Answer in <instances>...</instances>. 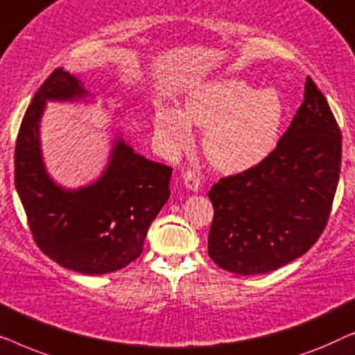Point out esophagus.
I'll return each mask as SVG.
<instances>
[{
  "mask_svg": "<svg viewBox=\"0 0 355 355\" xmlns=\"http://www.w3.org/2000/svg\"><path fill=\"white\" fill-rule=\"evenodd\" d=\"M182 179H184V184H186L187 189H191V191H193V192L198 191V186H200V178H198V174L196 171H192V169H186V171L182 173Z\"/></svg>",
  "mask_w": 355,
  "mask_h": 355,
  "instance_id": "34e87169",
  "label": "esophagus"
}]
</instances>
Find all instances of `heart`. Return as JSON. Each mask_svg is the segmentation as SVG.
Returning a JSON list of instances; mask_svg holds the SVG:
<instances>
[{
    "instance_id": "obj_1",
    "label": "heart",
    "mask_w": 355,
    "mask_h": 355,
    "mask_svg": "<svg viewBox=\"0 0 355 355\" xmlns=\"http://www.w3.org/2000/svg\"><path fill=\"white\" fill-rule=\"evenodd\" d=\"M284 105L275 90L255 92L237 79L198 87L184 101L182 113L162 108L155 116L159 142L171 153L191 144V124L203 128L202 148L211 166L225 173L252 168L278 139Z\"/></svg>"
}]
</instances>
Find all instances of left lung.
<instances>
[{
    "mask_svg": "<svg viewBox=\"0 0 355 355\" xmlns=\"http://www.w3.org/2000/svg\"><path fill=\"white\" fill-rule=\"evenodd\" d=\"M341 130L315 82L268 157L221 178L208 192V255L234 275L278 270L304 255L327 227L341 169Z\"/></svg>",
    "mask_w": 355,
    "mask_h": 355,
    "instance_id": "1",
    "label": "left lung"
}]
</instances>
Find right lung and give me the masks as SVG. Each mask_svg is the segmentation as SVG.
<instances>
[{
	"instance_id": "right-lung-1",
	"label": "right lung",
	"mask_w": 355,
	"mask_h": 355,
	"mask_svg": "<svg viewBox=\"0 0 355 355\" xmlns=\"http://www.w3.org/2000/svg\"><path fill=\"white\" fill-rule=\"evenodd\" d=\"M80 82L58 67L24 114L14 152V181L32 237L58 265L82 275L118 271L139 259L152 221L169 198L173 168L116 140L108 168L90 186H56L42 162L38 123L46 100L85 96Z\"/></svg>"
}]
</instances>
